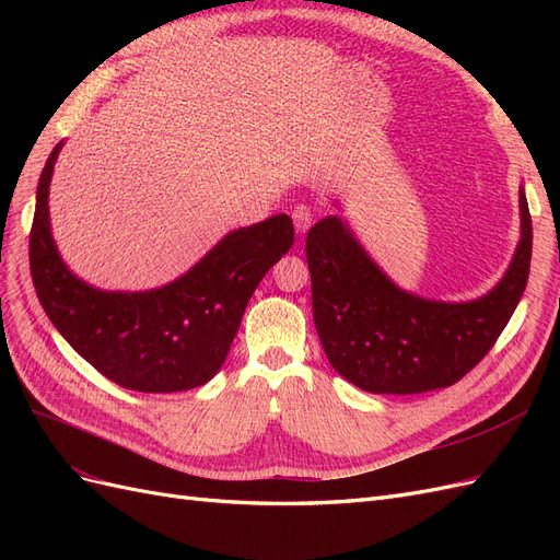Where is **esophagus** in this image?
Here are the masks:
<instances>
[{"label":"esophagus","instance_id":"esophagus-1","mask_svg":"<svg viewBox=\"0 0 560 560\" xmlns=\"http://www.w3.org/2000/svg\"><path fill=\"white\" fill-rule=\"evenodd\" d=\"M292 219H294V226L299 233H306L311 229V224L315 222V210L308 208V206H294L292 210Z\"/></svg>","mask_w":560,"mask_h":560}]
</instances>
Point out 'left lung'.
<instances>
[{"mask_svg":"<svg viewBox=\"0 0 560 560\" xmlns=\"http://www.w3.org/2000/svg\"><path fill=\"white\" fill-rule=\"evenodd\" d=\"M521 243L493 292L469 303H439L401 292L338 217L306 238L313 317L331 366L374 395H418L448 387L495 346L516 311L530 270L533 222L523 189Z\"/></svg>","mask_w":560,"mask_h":560,"instance_id":"obj_1","label":"left lung"}]
</instances>
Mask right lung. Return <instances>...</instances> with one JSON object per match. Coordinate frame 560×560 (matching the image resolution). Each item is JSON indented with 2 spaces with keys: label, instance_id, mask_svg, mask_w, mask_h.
Returning a JSON list of instances; mask_svg holds the SVG:
<instances>
[{
  "label": "right lung",
  "instance_id": "add662e5",
  "mask_svg": "<svg viewBox=\"0 0 560 560\" xmlns=\"http://www.w3.org/2000/svg\"><path fill=\"white\" fill-rule=\"evenodd\" d=\"M60 144L37 186L30 270L42 308L83 360L138 393L206 385L224 364L247 301L294 245L287 214L229 233L189 273L154 292H97L58 257L48 226V184Z\"/></svg>",
  "mask_w": 560,
  "mask_h": 560
}]
</instances>
